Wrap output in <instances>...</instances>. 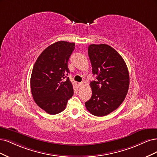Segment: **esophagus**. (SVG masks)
I'll return each instance as SVG.
<instances>
[{
    "mask_svg": "<svg viewBox=\"0 0 157 157\" xmlns=\"http://www.w3.org/2000/svg\"><path fill=\"white\" fill-rule=\"evenodd\" d=\"M78 85L79 87H82V86L83 85V83H78Z\"/></svg>",
    "mask_w": 157,
    "mask_h": 157,
    "instance_id": "obj_1",
    "label": "esophagus"
}]
</instances>
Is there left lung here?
<instances>
[{
  "instance_id": "obj_1",
  "label": "left lung",
  "mask_w": 157,
  "mask_h": 157,
  "mask_svg": "<svg viewBox=\"0 0 157 157\" xmlns=\"http://www.w3.org/2000/svg\"><path fill=\"white\" fill-rule=\"evenodd\" d=\"M88 54L97 80L90 83L92 97L85 102L89 112L102 117L113 112L128 93L129 74L123 57L107 44H91Z\"/></svg>"
}]
</instances>
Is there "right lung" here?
<instances>
[{
  "label": "right lung",
  "mask_w": 157,
  "mask_h": 157,
  "mask_svg": "<svg viewBox=\"0 0 157 157\" xmlns=\"http://www.w3.org/2000/svg\"><path fill=\"white\" fill-rule=\"evenodd\" d=\"M75 44L59 41L45 48L33 68L31 89L34 100L49 114L55 115L66 108L74 94L68 62Z\"/></svg>",
  "instance_id": "obj_1"
}]
</instances>
